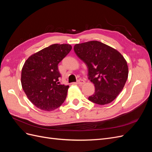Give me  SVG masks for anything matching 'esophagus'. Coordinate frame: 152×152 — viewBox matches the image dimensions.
<instances>
[{"label":"esophagus","mask_w":152,"mask_h":152,"mask_svg":"<svg viewBox=\"0 0 152 152\" xmlns=\"http://www.w3.org/2000/svg\"><path fill=\"white\" fill-rule=\"evenodd\" d=\"M77 82L78 84H84L85 83V81L84 80H82V79H79V80H77Z\"/></svg>","instance_id":"esophagus-1"}]
</instances>
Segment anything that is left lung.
<instances>
[{
    "mask_svg": "<svg viewBox=\"0 0 152 152\" xmlns=\"http://www.w3.org/2000/svg\"><path fill=\"white\" fill-rule=\"evenodd\" d=\"M74 51L86 65L88 79L95 87V92L88 99L101 105L113 102L128 77V66L122 55L96 40L76 44Z\"/></svg>",
    "mask_w": 152,
    "mask_h": 152,
    "instance_id": "8db88e82",
    "label": "left lung"
}]
</instances>
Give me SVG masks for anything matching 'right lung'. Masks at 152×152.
<instances>
[{
    "label": "right lung",
    "instance_id": "obj_1",
    "mask_svg": "<svg viewBox=\"0 0 152 152\" xmlns=\"http://www.w3.org/2000/svg\"><path fill=\"white\" fill-rule=\"evenodd\" d=\"M71 49L70 44H52L31 55L25 61L21 71V85L36 107L52 111L65 102L69 86L59 82L61 76L58 64Z\"/></svg>",
    "mask_w": 152,
    "mask_h": 152
}]
</instances>
